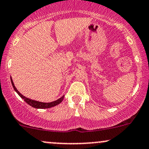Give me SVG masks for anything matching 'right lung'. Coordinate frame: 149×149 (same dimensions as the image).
<instances>
[{"label":"right lung","mask_w":149,"mask_h":149,"mask_svg":"<svg viewBox=\"0 0 149 149\" xmlns=\"http://www.w3.org/2000/svg\"><path fill=\"white\" fill-rule=\"evenodd\" d=\"M10 79H11V83H12V85H13V88H14V90L16 91L17 93L19 95V97H21V98L23 99V100L29 104V105L31 106L32 107L36 108V109H49V108L55 107V106H57L59 104H60L61 102H62V100H64V95H63L61 98L58 99L57 100L54 101V102H49V103H45V102H38V101L31 100V99H29V98H27V97L23 96V95H22V94L20 93V92H19L17 90V88H15L14 83H13L12 78H10Z\"/></svg>","instance_id":"1"}]
</instances>
